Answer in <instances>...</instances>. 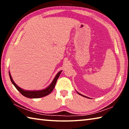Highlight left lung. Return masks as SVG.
I'll return each instance as SVG.
<instances>
[{"label": "left lung", "mask_w": 129, "mask_h": 129, "mask_svg": "<svg viewBox=\"0 0 129 129\" xmlns=\"http://www.w3.org/2000/svg\"><path fill=\"white\" fill-rule=\"evenodd\" d=\"M77 93L78 94L80 95H81V96H83V97H85V98H88V99H90V98H89V97H86V96H85V95H84L81 94H80V93H78V91H77Z\"/></svg>", "instance_id": "8db88e82"}]
</instances>
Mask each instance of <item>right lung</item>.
Instances as JSON below:
<instances>
[{
	"label": "right lung",
	"instance_id": "obj_1",
	"mask_svg": "<svg viewBox=\"0 0 129 129\" xmlns=\"http://www.w3.org/2000/svg\"><path fill=\"white\" fill-rule=\"evenodd\" d=\"M61 72H62V71H61L60 72H58L56 74V75L55 76V77H54L53 81H52L49 85L48 86L47 88H45L43 89H41V90H24V89L21 88L20 87H19L18 85H17L16 83L14 81V80L12 79V76L11 75L10 71H9V76L12 84L14 85L15 88H16L17 90H18L23 95H24L25 97L29 98V99H39V98L45 97V96L49 94L52 92V90H53L54 86H55L58 77H59Z\"/></svg>",
	"mask_w": 129,
	"mask_h": 129
}]
</instances>
